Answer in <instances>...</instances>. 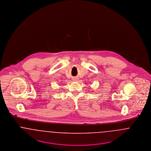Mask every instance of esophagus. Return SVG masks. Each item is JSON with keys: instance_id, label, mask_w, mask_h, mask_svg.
Listing matches in <instances>:
<instances>
[{"instance_id": "obj_1", "label": "esophagus", "mask_w": 151, "mask_h": 151, "mask_svg": "<svg viewBox=\"0 0 151 151\" xmlns=\"http://www.w3.org/2000/svg\"><path fill=\"white\" fill-rule=\"evenodd\" d=\"M73 81H78V79L77 78L75 77V78H73Z\"/></svg>"}]
</instances>
